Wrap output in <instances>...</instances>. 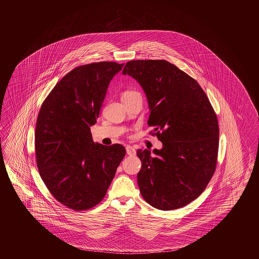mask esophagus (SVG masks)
<instances>
[{"label": "esophagus", "mask_w": 259, "mask_h": 259, "mask_svg": "<svg viewBox=\"0 0 259 259\" xmlns=\"http://www.w3.org/2000/svg\"><path fill=\"white\" fill-rule=\"evenodd\" d=\"M126 153L129 156H135L136 155V150L132 146H126Z\"/></svg>", "instance_id": "obj_1"}]
</instances>
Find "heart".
Here are the masks:
<instances>
[{
    "mask_svg": "<svg viewBox=\"0 0 259 259\" xmlns=\"http://www.w3.org/2000/svg\"><path fill=\"white\" fill-rule=\"evenodd\" d=\"M135 97H141V95H140L139 92H137L135 90H126L121 95V100H122V102H124V101H127V100L133 99Z\"/></svg>",
    "mask_w": 259,
    "mask_h": 259,
    "instance_id": "heart-1",
    "label": "heart"
}]
</instances>
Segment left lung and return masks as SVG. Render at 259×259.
I'll return each instance as SVG.
<instances>
[{
    "instance_id": "8db88e82",
    "label": "left lung",
    "mask_w": 259,
    "mask_h": 259,
    "mask_svg": "<svg viewBox=\"0 0 259 259\" xmlns=\"http://www.w3.org/2000/svg\"><path fill=\"white\" fill-rule=\"evenodd\" d=\"M149 104L148 125L162 149H139L138 184L146 202L159 210L179 209L202 194L217 168L220 127L203 89L195 78L164 60L126 63Z\"/></svg>"
}]
</instances>
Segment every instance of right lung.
I'll return each mask as SVG.
<instances>
[{"mask_svg":"<svg viewBox=\"0 0 259 259\" xmlns=\"http://www.w3.org/2000/svg\"><path fill=\"white\" fill-rule=\"evenodd\" d=\"M123 63L100 62L67 73L42 102L36 122L39 176L56 200L75 211L100 203L125 156L120 144L95 143L97 122L110 80Z\"/></svg>","mask_w":259,"mask_h":259,"instance_id":"obj_1","label":"right lung"}]
</instances>
